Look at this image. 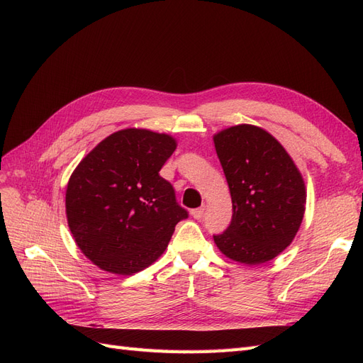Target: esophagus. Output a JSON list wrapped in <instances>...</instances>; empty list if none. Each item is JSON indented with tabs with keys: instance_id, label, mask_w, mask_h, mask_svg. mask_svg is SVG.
I'll return each mask as SVG.
<instances>
[{
	"instance_id": "1",
	"label": "esophagus",
	"mask_w": 363,
	"mask_h": 363,
	"mask_svg": "<svg viewBox=\"0 0 363 363\" xmlns=\"http://www.w3.org/2000/svg\"><path fill=\"white\" fill-rule=\"evenodd\" d=\"M191 215H192L195 219H201L203 215H204V206H201V207H199V208H192Z\"/></svg>"
}]
</instances>
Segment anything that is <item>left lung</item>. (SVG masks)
Here are the masks:
<instances>
[{
	"instance_id": "8db88e82",
	"label": "left lung",
	"mask_w": 363,
	"mask_h": 363,
	"mask_svg": "<svg viewBox=\"0 0 363 363\" xmlns=\"http://www.w3.org/2000/svg\"><path fill=\"white\" fill-rule=\"evenodd\" d=\"M213 142L233 204L232 223L213 240L228 259L260 265L298 232L306 208L303 177L280 142L260 127H228Z\"/></svg>"
}]
</instances>
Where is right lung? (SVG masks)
Wrapping results in <instances>:
<instances>
[{"mask_svg":"<svg viewBox=\"0 0 363 363\" xmlns=\"http://www.w3.org/2000/svg\"><path fill=\"white\" fill-rule=\"evenodd\" d=\"M177 142L145 128L107 136L71 175L67 218L83 255L98 268L131 276L167 250L188 211L159 171Z\"/></svg>","mask_w":363,"mask_h":363,"instance_id":"1","label":"right lung"}]
</instances>
